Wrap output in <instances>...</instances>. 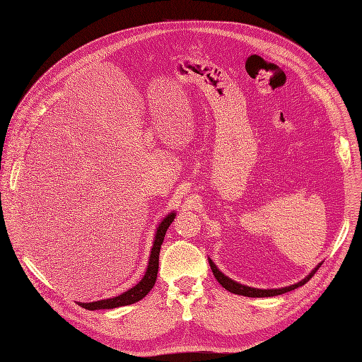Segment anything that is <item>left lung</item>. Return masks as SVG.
<instances>
[{"label": "left lung", "instance_id": "8db88e82", "mask_svg": "<svg viewBox=\"0 0 362 362\" xmlns=\"http://www.w3.org/2000/svg\"><path fill=\"white\" fill-rule=\"evenodd\" d=\"M208 262H210V267L213 270V274L214 277L217 279V281L221 284V286L229 291L230 293H235V295H242V296H248V298H269V296H277V295H281V293H286V292H291L299 286H302V284H305L313 276L314 273L318 270V267L321 265V262L317 265V267L307 276L303 277L300 281L298 283H293L291 284V286H284V288H279V289H257V288H251V286H246V284H242V283H238L235 280H232L230 277H227L224 273H221L217 265L213 262L211 258H208Z\"/></svg>", "mask_w": 362, "mask_h": 362}]
</instances>
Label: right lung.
Here are the masks:
<instances>
[{"label": "right lung", "instance_id": "obj_1", "mask_svg": "<svg viewBox=\"0 0 362 362\" xmlns=\"http://www.w3.org/2000/svg\"><path fill=\"white\" fill-rule=\"evenodd\" d=\"M175 217H176V211H171L158 224L157 230H156V235H154V242H152V248H151V254H149L146 270H145L144 277L139 280V283H136L135 286L130 288L126 292H123L122 295L112 296V298H108V299L93 300V302H78L79 305L83 307L85 310H89V311H95V310H112V308L130 305V303H135V302L141 300L142 298H145L148 295V292L152 288H154V284H156L157 273H158L160 250H161V245H163V240H164V236H165V232L168 229V226L173 223Z\"/></svg>", "mask_w": 362, "mask_h": 362}]
</instances>
